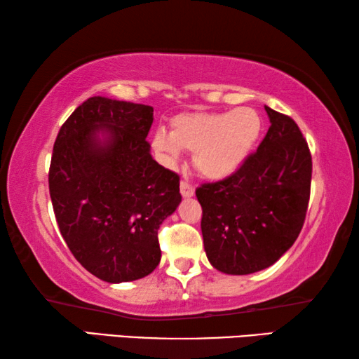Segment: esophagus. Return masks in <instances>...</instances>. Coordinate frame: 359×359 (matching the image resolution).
<instances>
[{
	"label": "esophagus",
	"mask_w": 359,
	"mask_h": 359,
	"mask_svg": "<svg viewBox=\"0 0 359 359\" xmlns=\"http://www.w3.org/2000/svg\"><path fill=\"white\" fill-rule=\"evenodd\" d=\"M180 194L184 198H191L194 194V187L188 184V182H180Z\"/></svg>",
	"instance_id": "esophagus-1"
}]
</instances>
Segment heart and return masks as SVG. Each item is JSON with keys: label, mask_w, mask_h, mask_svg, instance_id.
<instances>
[{"label": "heart", "mask_w": 359, "mask_h": 359, "mask_svg": "<svg viewBox=\"0 0 359 359\" xmlns=\"http://www.w3.org/2000/svg\"><path fill=\"white\" fill-rule=\"evenodd\" d=\"M263 128L259 114L252 107L228 112H185L171 120V131L156 130L151 149L166 168H175L182 154L193 151V165L212 180L229 177L244 165Z\"/></svg>", "instance_id": "b5f03b06"}]
</instances>
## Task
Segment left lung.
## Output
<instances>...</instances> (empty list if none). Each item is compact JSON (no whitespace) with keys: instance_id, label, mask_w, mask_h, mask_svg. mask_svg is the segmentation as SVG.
I'll list each match as a JSON object with an SVG mask.
<instances>
[{"instance_id":"1","label":"left lung","mask_w":359,"mask_h":359,"mask_svg":"<svg viewBox=\"0 0 359 359\" xmlns=\"http://www.w3.org/2000/svg\"><path fill=\"white\" fill-rule=\"evenodd\" d=\"M271 126L228 179L196 190L204 250L217 271L247 276L282 258L301 233L312 156L293 118L264 106Z\"/></svg>"}]
</instances>
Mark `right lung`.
<instances>
[{"mask_svg":"<svg viewBox=\"0 0 359 359\" xmlns=\"http://www.w3.org/2000/svg\"><path fill=\"white\" fill-rule=\"evenodd\" d=\"M154 107L93 96L65 121L48 171L57 223L85 269L133 282L161 259L158 229L182 201L179 175L145 141Z\"/></svg>","mask_w":359,"mask_h":359,"instance_id":"1","label":"right lung"}]
</instances>
